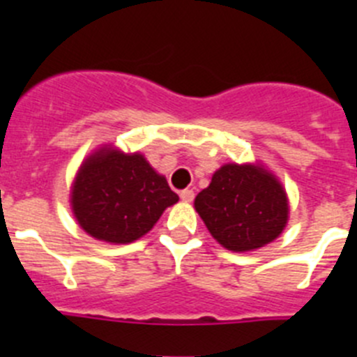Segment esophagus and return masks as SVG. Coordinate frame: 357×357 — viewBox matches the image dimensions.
Segmentation results:
<instances>
[{
	"label": "esophagus",
	"instance_id": "1",
	"mask_svg": "<svg viewBox=\"0 0 357 357\" xmlns=\"http://www.w3.org/2000/svg\"><path fill=\"white\" fill-rule=\"evenodd\" d=\"M193 198H195V193L191 191V189H184V191H181L182 202H193Z\"/></svg>",
	"mask_w": 357,
	"mask_h": 357
}]
</instances>
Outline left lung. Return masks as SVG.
I'll list each match as a JSON object with an SVG mask.
<instances>
[{
    "mask_svg": "<svg viewBox=\"0 0 357 357\" xmlns=\"http://www.w3.org/2000/svg\"><path fill=\"white\" fill-rule=\"evenodd\" d=\"M195 209L220 245L232 252L264 247L288 222V198L272 173L252 164H225L209 188L195 198Z\"/></svg>",
    "mask_w": 357,
    "mask_h": 357,
    "instance_id": "obj_1",
    "label": "left lung"
}]
</instances>
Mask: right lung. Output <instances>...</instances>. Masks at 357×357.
<instances>
[{
	"instance_id": "add662e5",
	"label": "right lung",
	"mask_w": 357,
	"mask_h": 357,
	"mask_svg": "<svg viewBox=\"0 0 357 357\" xmlns=\"http://www.w3.org/2000/svg\"><path fill=\"white\" fill-rule=\"evenodd\" d=\"M178 202L162 175L141 153L103 148L82 164L71 206L82 229L109 243H132Z\"/></svg>"
}]
</instances>
